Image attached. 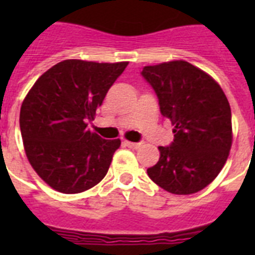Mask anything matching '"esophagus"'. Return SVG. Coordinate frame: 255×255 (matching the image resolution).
Instances as JSON below:
<instances>
[{
  "instance_id": "esophagus-1",
  "label": "esophagus",
  "mask_w": 255,
  "mask_h": 255,
  "mask_svg": "<svg viewBox=\"0 0 255 255\" xmlns=\"http://www.w3.org/2000/svg\"><path fill=\"white\" fill-rule=\"evenodd\" d=\"M124 144H126L128 148H132V149H137V148L141 145L140 143H133V141H128V140H124Z\"/></svg>"
}]
</instances>
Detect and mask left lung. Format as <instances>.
Returning <instances> with one entry per match:
<instances>
[{
    "mask_svg": "<svg viewBox=\"0 0 255 255\" xmlns=\"http://www.w3.org/2000/svg\"><path fill=\"white\" fill-rule=\"evenodd\" d=\"M141 77L157 95L161 115L174 126L173 141L159 147L147 173L173 194L204 189L225 165L232 147V111L213 78L185 61L145 66Z\"/></svg>",
    "mask_w": 255,
    "mask_h": 255,
    "instance_id": "1",
    "label": "left lung"
}]
</instances>
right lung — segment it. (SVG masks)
Returning <instances> with one entry per match:
<instances>
[{
	"mask_svg": "<svg viewBox=\"0 0 255 255\" xmlns=\"http://www.w3.org/2000/svg\"><path fill=\"white\" fill-rule=\"evenodd\" d=\"M128 62H59L38 78L19 114L25 152L38 176L62 193H81L107 174L120 140L87 128Z\"/></svg>",
	"mask_w": 255,
	"mask_h": 255,
	"instance_id": "1",
	"label": "right lung"
}]
</instances>
